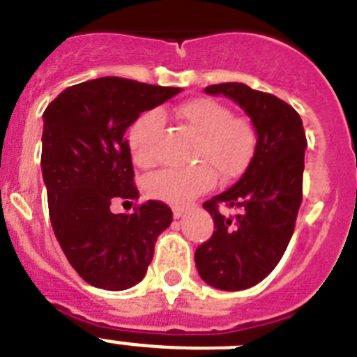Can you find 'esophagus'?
Instances as JSON below:
<instances>
[{
  "label": "esophagus",
  "mask_w": 357,
  "mask_h": 357,
  "mask_svg": "<svg viewBox=\"0 0 357 357\" xmlns=\"http://www.w3.org/2000/svg\"><path fill=\"white\" fill-rule=\"evenodd\" d=\"M182 214H184V207H178V206L173 207V218H181Z\"/></svg>",
  "instance_id": "34e87169"
}]
</instances>
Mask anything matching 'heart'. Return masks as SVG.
<instances>
[{
    "instance_id": "obj_1",
    "label": "heart",
    "mask_w": 357,
    "mask_h": 357,
    "mask_svg": "<svg viewBox=\"0 0 357 357\" xmlns=\"http://www.w3.org/2000/svg\"><path fill=\"white\" fill-rule=\"evenodd\" d=\"M176 118L197 137L195 160L191 168H169L150 175L144 182L151 198L181 206L206 193L216 182L238 178L247 172L257 148V132L247 118L232 116V110L213 98H195L176 107ZM164 128L160 110H146L134 119L128 128V146L132 159L141 168L155 166L157 141Z\"/></svg>"
}]
</instances>
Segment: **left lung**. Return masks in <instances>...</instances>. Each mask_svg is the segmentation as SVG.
I'll return each instance as SVG.
<instances>
[{"mask_svg":"<svg viewBox=\"0 0 357 357\" xmlns=\"http://www.w3.org/2000/svg\"><path fill=\"white\" fill-rule=\"evenodd\" d=\"M204 91L234 100L257 132L247 172L225 193L204 204L214 232L195 252L197 270L207 284L239 291L270 275L288 248L302 204L307 139L298 112L273 94L239 82ZM223 208H232L233 214Z\"/></svg>","mask_w":357,"mask_h":357,"instance_id":"obj_1","label":"left lung"}]
</instances>
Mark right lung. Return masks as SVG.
Listing matches in <instances>:
<instances>
[{"instance_id":"right-lung-1","label":"right lung","mask_w":357,"mask_h":357,"mask_svg":"<svg viewBox=\"0 0 357 357\" xmlns=\"http://www.w3.org/2000/svg\"><path fill=\"white\" fill-rule=\"evenodd\" d=\"M181 91L103 77L71 85L44 110L50 220L69 264L91 286L119 291L143 280L157 236L172 223L164 202L148 200L132 214L110 213V204L139 198L125 130Z\"/></svg>"}]
</instances>
